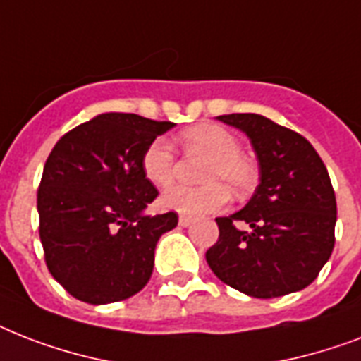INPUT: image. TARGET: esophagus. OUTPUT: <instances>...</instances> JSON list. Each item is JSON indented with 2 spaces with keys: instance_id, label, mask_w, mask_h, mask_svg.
<instances>
[{
  "instance_id": "obj_1",
  "label": "esophagus",
  "mask_w": 361,
  "mask_h": 361,
  "mask_svg": "<svg viewBox=\"0 0 361 361\" xmlns=\"http://www.w3.org/2000/svg\"><path fill=\"white\" fill-rule=\"evenodd\" d=\"M192 221H194V218H192V216H186V214L178 216V226L180 227H188Z\"/></svg>"
}]
</instances>
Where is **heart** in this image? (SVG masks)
<instances>
[{
    "label": "heart",
    "instance_id": "1",
    "mask_svg": "<svg viewBox=\"0 0 361 361\" xmlns=\"http://www.w3.org/2000/svg\"><path fill=\"white\" fill-rule=\"evenodd\" d=\"M180 143L188 154L204 157L201 167L203 186H175L166 192L162 204L180 214L201 216L216 212L229 203V190L247 194L255 184V169L244 154L235 134L220 125H197L180 132ZM141 167L158 188H167L177 175V157L166 140L157 137L147 145Z\"/></svg>",
    "mask_w": 361,
    "mask_h": 361
}]
</instances>
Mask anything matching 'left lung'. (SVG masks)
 Listing matches in <instances>:
<instances>
[{
  "instance_id": "8db88e82",
  "label": "left lung",
  "mask_w": 361,
  "mask_h": 361,
  "mask_svg": "<svg viewBox=\"0 0 361 361\" xmlns=\"http://www.w3.org/2000/svg\"><path fill=\"white\" fill-rule=\"evenodd\" d=\"M218 119L252 140L261 183L244 209L216 218L220 236L204 253L210 270L253 298L302 290L336 242L337 204L326 166L304 135L262 115Z\"/></svg>"
}]
</instances>
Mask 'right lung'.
<instances>
[{
  "label": "right lung",
  "instance_id": "1",
  "mask_svg": "<svg viewBox=\"0 0 361 361\" xmlns=\"http://www.w3.org/2000/svg\"><path fill=\"white\" fill-rule=\"evenodd\" d=\"M171 121L102 114L59 137L37 192L39 236L50 274L74 298L111 304L140 293L158 238L177 212L143 216L158 197L141 157Z\"/></svg>",
  "mask_w": 361,
  "mask_h": 361
}]
</instances>
